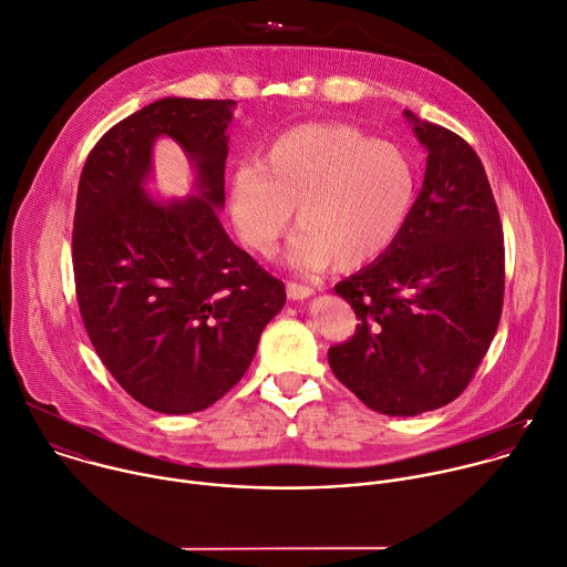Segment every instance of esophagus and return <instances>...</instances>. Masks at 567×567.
I'll return each instance as SVG.
<instances>
[{"label": "esophagus", "mask_w": 567, "mask_h": 567, "mask_svg": "<svg viewBox=\"0 0 567 567\" xmlns=\"http://www.w3.org/2000/svg\"><path fill=\"white\" fill-rule=\"evenodd\" d=\"M313 293V289L309 285H300V282H287V296L291 300H305Z\"/></svg>", "instance_id": "obj_1"}]
</instances>
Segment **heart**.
<instances>
[{"label":"heart","instance_id":"b5f03b06","mask_svg":"<svg viewBox=\"0 0 567 567\" xmlns=\"http://www.w3.org/2000/svg\"><path fill=\"white\" fill-rule=\"evenodd\" d=\"M419 171L412 155L338 122L278 135L260 166L229 179V212L240 240L271 256L296 220L287 260L298 269H358L381 258L412 214Z\"/></svg>","mask_w":567,"mask_h":567}]
</instances>
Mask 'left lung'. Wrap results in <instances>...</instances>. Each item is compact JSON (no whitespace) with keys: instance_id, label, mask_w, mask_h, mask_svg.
<instances>
[{"instance_id":"1","label":"left lung","mask_w":567,"mask_h":567,"mask_svg":"<svg viewBox=\"0 0 567 567\" xmlns=\"http://www.w3.org/2000/svg\"><path fill=\"white\" fill-rule=\"evenodd\" d=\"M405 117L427 148L423 188L399 240L333 287L360 322L327 353L336 379L388 416L463 394L496 333L505 289L503 227L481 157L445 126Z\"/></svg>"}]
</instances>
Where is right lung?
Masks as SVG:
<instances>
[{
	"label": "right lung",
	"instance_id": "right-lung-1",
	"mask_svg": "<svg viewBox=\"0 0 567 567\" xmlns=\"http://www.w3.org/2000/svg\"><path fill=\"white\" fill-rule=\"evenodd\" d=\"M236 100L164 97L109 128L89 153L73 223V271L86 333L113 379L144 408L194 414L249 369L285 285L218 220ZM157 136L197 168L198 197L144 192Z\"/></svg>",
	"mask_w": 567,
	"mask_h": 567
}]
</instances>
